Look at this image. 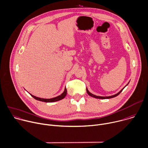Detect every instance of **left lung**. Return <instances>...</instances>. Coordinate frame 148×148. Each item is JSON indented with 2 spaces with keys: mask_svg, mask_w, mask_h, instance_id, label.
<instances>
[{
  "mask_svg": "<svg viewBox=\"0 0 148 148\" xmlns=\"http://www.w3.org/2000/svg\"><path fill=\"white\" fill-rule=\"evenodd\" d=\"M128 83L125 86H127L128 84ZM125 87L123 88V89H121L119 93H116V94H115V95H112V96H107V97H102V96H96V95H93V94H92V93H91L88 90V89L87 88H86V92H87V94L89 95V96H92V97H95V98H96V99H111V98H113V97H116V96H117L118 95H119L120 94V93L123 91V90L124 89V88H125Z\"/></svg>",
  "mask_w": 148,
  "mask_h": 148,
  "instance_id": "obj_1",
  "label": "left lung"
}]
</instances>
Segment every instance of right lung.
<instances>
[{
    "label": "right lung",
    "instance_id": "add662e5",
    "mask_svg": "<svg viewBox=\"0 0 148 148\" xmlns=\"http://www.w3.org/2000/svg\"><path fill=\"white\" fill-rule=\"evenodd\" d=\"M66 93H67V90H66V88L65 87V90H64V92L60 96H58L57 97H53V98H52V99H42V98H40V97H36V96H34L30 94V95L33 97L35 99L38 100V101H43V102H46V103H52V102H55V101H59V100H61L62 99H63L64 98H65V97L66 96Z\"/></svg>",
    "mask_w": 148,
    "mask_h": 148
}]
</instances>
